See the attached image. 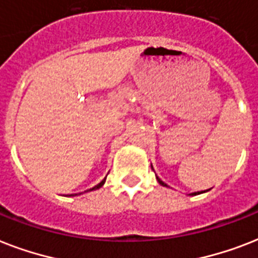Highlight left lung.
Masks as SVG:
<instances>
[{
  "label": "left lung",
  "instance_id": "obj_1",
  "mask_svg": "<svg viewBox=\"0 0 258 258\" xmlns=\"http://www.w3.org/2000/svg\"><path fill=\"white\" fill-rule=\"evenodd\" d=\"M157 179H158V182H159V183L162 184V186H167V184H166L165 182H163V180H161V179H159V178H158V176H157Z\"/></svg>",
  "mask_w": 258,
  "mask_h": 258
}]
</instances>
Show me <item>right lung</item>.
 <instances>
[{
  "mask_svg": "<svg viewBox=\"0 0 258 258\" xmlns=\"http://www.w3.org/2000/svg\"><path fill=\"white\" fill-rule=\"evenodd\" d=\"M104 182H105V179H103L100 182V183L99 184H96V186H95V187H92V188H89V190H95V188H99V187H101V186H103V184H104ZM75 196H76V194H75Z\"/></svg>",
  "mask_w": 258,
  "mask_h": 258,
  "instance_id": "obj_1",
  "label": "right lung"
}]
</instances>
